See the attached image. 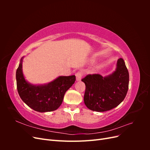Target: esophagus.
Instances as JSON below:
<instances>
[{"label":"esophagus","mask_w":150,"mask_h":150,"mask_svg":"<svg viewBox=\"0 0 150 150\" xmlns=\"http://www.w3.org/2000/svg\"><path fill=\"white\" fill-rule=\"evenodd\" d=\"M82 72H78L76 74V81H80L81 80V78H82Z\"/></svg>","instance_id":"34e87169"}]
</instances>
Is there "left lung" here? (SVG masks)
Instances as JSON below:
<instances>
[{
	"instance_id": "1",
	"label": "left lung",
	"mask_w": 150,
	"mask_h": 150,
	"mask_svg": "<svg viewBox=\"0 0 150 150\" xmlns=\"http://www.w3.org/2000/svg\"><path fill=\"white\" fill-rule=\"evenodd\" d=\"M81 81L86 85L85 105L92 111L103 112L116 108L124 100L128 90L129 72L120 58L111 74H88Z\"/></svg>"
}]
</instances>
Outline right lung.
Returning a JSON list of instances; mask_svg holds the SVG:
<instances>
[{
    "label": "right lung",
    "mask_w": 150,
    "mask_h": 150,
    "mask_svg": "<svg viewBox=\"0 0 150 150\" xmlns=\"http://www.w3.org/2000/svg\"><path fill=\"white\" fill-rule=\"evenodd\" d=\"M22 59L16 71L17 91L22 100L36 111L44 112L56 110L62 104L66 92L74 83L76 76H59L48 84H32L24 78Z\"/></svg>",
    "instance_id": "right-lung-1"
}]
</instances>
